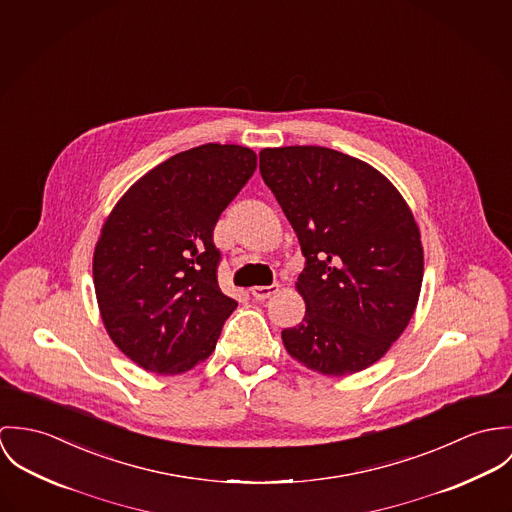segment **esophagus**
<instances>
[{
    "instance_id": "obj_1",
    "label": "esophagus",
    "mask_w": 512,
    "mask_h": 512,
    "mask_svg": "<svg viewBox=\"0 0 512 512\" xmlns=\"http://www.w3.org/2000/svg\"><path fill=\"white\" fill-rule=\"evenodd\" d=\"M279 290V284H271V286H253L251 288V294L255 300H267L271 298L273 294H277Z\"/></svg>"
}]
</instances>
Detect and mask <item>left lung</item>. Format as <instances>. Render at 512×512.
Segmentation results:
<instances>
[{"instance_id":"8db88e82","label":"left lung","mask_w":512,"mask_h":512,"mask_svg":"<svg viewBox=\"0 0 512 512\" xmlns=\"http://www.w3.org/2000/svg\"><path fill=\"white\" fill-rule=\"evenodd\" d=\"M259 171L306 257L296 283L306 312L283 330L286 351L328 377L367 369L420 296L424 251L408 204L377 169L328 147L263 149Z\"/></svg>"}]
</instances>
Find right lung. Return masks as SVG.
Returning a JSON list of instances; mask_svg holds the SVG:
<instances>
[{
	"mask_svg": "<svg viewBox=\"0 0 512 512\" xmlns=\"http://www.w3.org/2000/svg\"><path fill=\"white\" fill-rule=\"evenodd\" d=\"M255 169L251 149L206 143L141 176L108 216L96 298L108 336L145 371L178 375L216 349L237 302L218 284L214 228Z\"/></svg>",
	"mask_w": 512,
	"mask_h": 512,
	"instance_id": "add662e5",
	"label": "right lung"
}]
</instances>
